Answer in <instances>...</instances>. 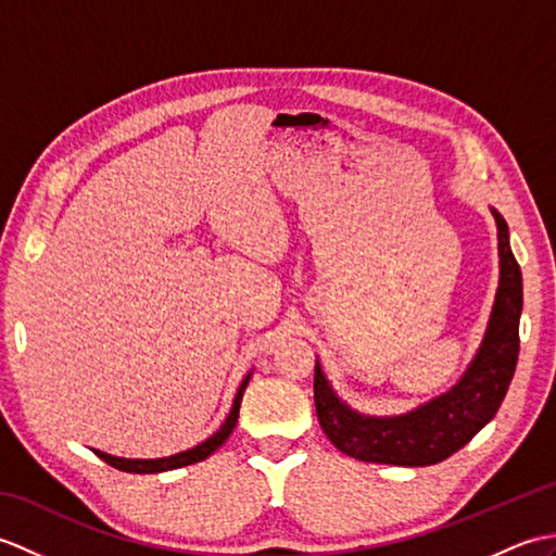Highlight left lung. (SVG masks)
Returning <instances> with one entry per match:
<instances>
[{"label":"left lung","instance_id":"1","mask_svg":"<svg viewBox=\"0 0 556 556\" xmlns=\"http://www.w3.org/2000/svg\"><path fill=\"white\" fill-rule=\"evenodd\" d=\"M492 215L500 236V289L485 339L448 392L404 416H363L334 394L320 363H315L317 420L339 452L368 464L432 466L466 446L500 410L518 361L523 279L509 245V227L497 210Z\"/></svg>","mask_w":556,"mask_h":556}]
</instances>
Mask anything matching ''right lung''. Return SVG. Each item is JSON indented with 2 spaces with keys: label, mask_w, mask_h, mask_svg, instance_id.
<instances>
[{
  "label": "right lung",
  "mask_w": 556,
  "mask_h": 556,
  "mask_svg": "<svg viewBox=\"0 0 556 556\" xmlns=\"http://www.w3.org/2000/svg\"><path fill=\"white\" fill-rule=\"evenodd\" d=\"M248 380H251V372L245 375V380L241 382L239 392H236L233 406L229 410L227 420L222 422V428L212 437H207L205 442H200L193 448H186V452H181V454L164 456V458H119V456L104 454V452H100V448H92V452H96L104 460V464H110L112 468H119V470H124V473H162V470H174V468H184V466L198 464V460H203L210 454H215L217 448L224 442H227V437L231 434V430L236 428V420H239V408H241V399H243V392H245V387H248Z\"/></svg>",
  "instance_id": "right-lung-1"
}]
</instances>
